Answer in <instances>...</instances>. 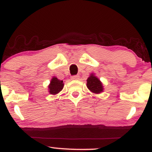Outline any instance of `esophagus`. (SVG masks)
<instances>
[{
  "label": "esophagus",
  "instance_id": "obj_1",
  "mask_svg": "<svg viewBox=\"0 0 152 152\" xmlns=\"http://www.w3.org/2000/svg\"><path fill=\"white\" fill-rule=\"evenodd\" d=\"M78 78H79V76H78V75L71 76V79H72V80H78Z\"/></svg>",
  "mask_w": 152,
  "mask_h": 152
}]
</instances>
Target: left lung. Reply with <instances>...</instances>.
Wrapping results in <instances>:
<instances>
[{"label":"left lung","instance_id":"1","mask_svg":"<svg viewBox=\"0 0 152 152\" xmlns=\"http://www.w3.org/2000/svg\"><path fill=\"white\" fill-rule=\"evenodd\" d=\"M86 81L87 88L91 92L94 94H100L101 92H103L104 86H103L102 83L93 74H91L89 77L87 78Z\"/></svg>","mask_w":152,"mask_h":152}]
</instances>
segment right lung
<instances>
[{
  "label": "right lung",
  "instance_id": "obj_1",
  "mask_svg": "<svg viewBox=\"0 0 152 152\" xmlns=\"http://www.w3.org/2000/svg\"><path fill=\"white\" fill-rule=\"evenodd\" d=\"M64 83L61 80H59L55 76L52 78L50 83L48 86V92L50 94H57L61 91L64 88Z\"/></svg>",
  "mask_w": 152,
  "mask_h": 152
}]
</instances>
